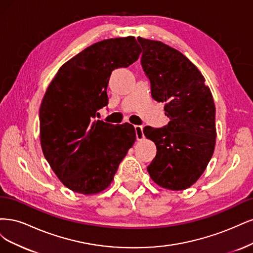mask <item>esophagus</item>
I'll list each match as a JSON object with an SVG mask.
<instances>
[{
  "mask_svg": "<svg viewBox=\"0 0 253 253\" xmlns=\"http://www.w3.org/2000/svg\"><path fill=\"white\" fill-rule=\"evenodd\" d=\"M134 129H135L136 140H142V138H144V133H143V126H140V125H135V126H134Z\"/></svg>",
  "mask_w": 253,
  "mask_h": 253,
  "instance_id": "esophagus-1",
  "label": "esophagus"
}]
</instances>
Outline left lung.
Returning a JSON list of instances; mask_svg holds the SVG:
<instances>
[{"label": "left lung", "mask_w": 253, "mask_h": 253, "mask_svg": "<svg viewBox=\"0 0 253 253\" xmlns=\"http://www.w3.org/2000/svg\"><path fill=\"white\" fill-rule=\"evenodd\" d=\"M137 41L151 95L165 103V116L170 120L164 127L143 130L157 146L147 170L163 188L184 190L199 180L214 151L213 97L200 70L183 53L160 41L141 37Z\"/></svg>", "instance_id": "8db88e82"}]
</instances>
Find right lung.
Returning a JSON list of instances; mask_svg holds the SVG:
<instances>
[{"label":"right lung","instance_id":"add662e5","mask_svg":"<svg viewBox=\"0 0 253 253\" xmlns=\"http://www.w3.org/2000/svg\"><path fill=\"white\" fill-rule=\"evenodd\" d=\"M134 37L94 43L59 69L40 107L44 157L70 190L95 194L111 184L135 141L134 127L95 120L107 106L112 70L128 67L141 53Z\"/></svg>","mask_w":253,"mask_h":253}]
</instances>
